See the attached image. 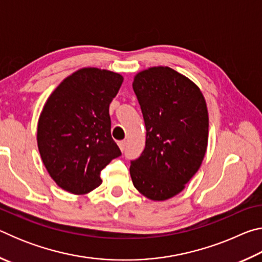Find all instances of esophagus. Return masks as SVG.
<instances>
[{"instance_id":"34e87169","label":"esophagus","mask_w":262,"mask_h":262,"mask_svg":"<svg viewBox=\"0 0 262 262\" xmlns=\"http://www.w3.org/2000/svg\"><path fill=\"white\" fill-rule=\"evenodd\" d=\"M119 148L121 149V151H125V149H126V141H119Z\"/></svg>"}]
</instances>
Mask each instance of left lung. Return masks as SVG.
I'll use <instances>...</instances> for the list:
<instances>
[{"label": "left lung", "instance_id": "1", "mask_svg": "<svg viewBox=\"0 0 262 262\" xmlns=\"http://www.w3.org/2000/svg\"><path fill=\"white\" fill-rule=\"evenodd\" d=\"M147 139L130 161L135 188L150 200L174 196L196 173L208 143V111L200 89L168 67L139 73L133 82Z\"/></svg>", "mask_w": 262, "mask_h": 262}]
</instances>
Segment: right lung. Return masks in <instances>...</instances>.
I'll return each mask as SVG.
<instances>
[{"label":"right lung","mask_w":262,"mask_h":262,"mask_svg":"<svg viewBox=\"0 0 262 262\" xmlns=\"http://www.w3.org/2000/svg\"><path fill=\"white\" fill-rule=\"evenodd\" d=\"M121 75L83 68L47 99L38 122V148L48 173L62 189L85 194L101 184L100 171L121 156L111 136L110 104Z\"/></svg>","instance_id":"right-lung-1"}]
</instances>
